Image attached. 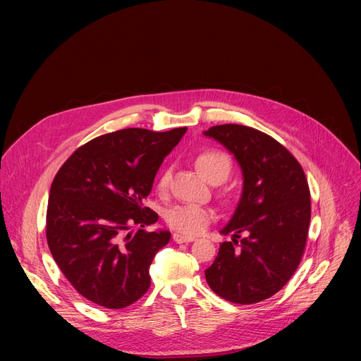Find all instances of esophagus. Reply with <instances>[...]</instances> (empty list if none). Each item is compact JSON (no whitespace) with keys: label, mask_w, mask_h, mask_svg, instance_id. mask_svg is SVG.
<instances>
[{"label":"esophagus","mask_w":361,"mask_h":361,"mask_svg":"<svg viewBox=\"0 0 361 361\" xmlns=\"http://www.w3.org/2000/svg\"><path fill=\"white\" fill-rule=\"evenodd\" d=\"M173 240H174L176 243H178V244H181V243H192V241H195V238H193V237H187V235H183V234H178V233H174V234H173Z\"/></svg>","instance_id":"esophagus-1"}]
</instances>
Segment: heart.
I'll return each mask as SVG.
<instances>
[{
  "label": "heart",
  "instance_id": "b5f03b06",
  "mask_svg": "<svg viewBox=\"0 0 361 361\" xmlns=\"http://www.w3.org/2000/svg\"><path fill=\"white\" fill-rule=\"evenodd\" d=\"M196 166L206 180L215 177H228L231 169L230 157L219 150H204L197 157ZM169 183V171H164L158 180V187L165 190ZM214 219V212L209 207L200 204H176L165 212V221L171 228L184 235H197L204 231Z\"/></svg>",
  "mask_w": 361,
  "mask_h": 361
}]
</instances>
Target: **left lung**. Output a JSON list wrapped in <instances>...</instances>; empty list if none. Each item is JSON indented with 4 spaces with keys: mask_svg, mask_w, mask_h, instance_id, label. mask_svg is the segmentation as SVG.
Returning <instances> with one entry per match:
<instances>
[{
    "mask_svg": "<svg viewBox=\"0 0 361 361\" xmlns=\"http://www.w3.org/2000/svg\"><path fill=\"white\" fill-rule=\"evenodd\" d=\"M203 135L234 155L243 174L240 200L221 230L231 241L221 243L206 282L225 300L253 305L276 294L298 268L310 224L309 184L290 152L256 128L222 124Z\"/></svg>",
    "mask_w": 361,
    "mask_h": 361,
    "instance_id": "8db88e82",
    "label": "left lung"
}]
</instances>
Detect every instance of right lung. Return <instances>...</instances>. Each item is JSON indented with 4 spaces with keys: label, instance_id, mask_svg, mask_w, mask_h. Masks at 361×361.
Instances as JSON below:
<instances>
[{
    "label": "right lung",
    "instance_id": "1",
    "mask_svg": "<svg viewBox=\"0 0 361 361\" xmlns=\"http://www.w3.org/2000/svg\"><path fill=\"white\" fill-rule=\"evenodd\" d=\"M185 131L108 133L79 147L56 173L47 211L49 250L75 291L94 305L124 309L150 287V263L171 233L143 230L158 221L143 200ZM133 224L141 230L133 233Z\"/></svg>",
    "mask_w": 361,
    "mask_h": 361
}]
</instances>
